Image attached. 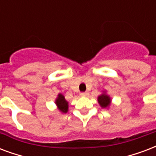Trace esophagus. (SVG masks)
I'll return each instance as SVG.
<instances>
[{
	"mask_svg": "<svg viewBox=\"0 0 156 156\" xmlns=\"http://www.w3.org/2000/svg\"><path fill=\"white\" fill-rule=\"evenodd\" d=\"M88 93L87 92H82V93H80V96H82V97H85V96H87Z\"/></svg>",
	"mask_w": 156,
	"mask_h": 156,
	"instance_id": "esophagus-1",
	"label": "esophagus"
}]
</instances>
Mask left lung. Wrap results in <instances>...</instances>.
I'll use <instances>...</instances> for the list:
<instances>
[{"instance_id": "1", "label": "left lung", "mask_w": 156, "mask_h": 156, "mask_svg": "<svg viewBox=\"0 0 156 156\" xmlns=\"http://www.w3.org/2000/svg\"><path fill=\"white\" fill-rule=\"evenodd\" d=\"M98 102L102 108H108L111 105V98L108 95L105 91L98 97Z\"/></svg>"}]
</instances>
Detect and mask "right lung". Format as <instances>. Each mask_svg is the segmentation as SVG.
<instances>
[{
  "instance_id": "right-lung-1",
  "label": "right lung",
  "mask_w": 156,
  "mask_h": 156,
  "mask_svg": "<svg viewBox=\"0 0 156 156\" xmlns=\"http://www.w3.org/2000/svg\"><path fill=\"white\" fill-rule=\"evenodd\" d=\"M55 104L57 105V108L62 113H66L68 112V102L66 100L65 97L62 94H59L57 95V98L55 100Z\"/></svg>"
}]
</instances>
